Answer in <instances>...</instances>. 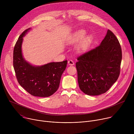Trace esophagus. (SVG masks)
Returning <instances> with one entry per match:
<instances>
[{
	"label": "esophagus",
	"mask_w": 134,
	"mask_h": 134,
	"mask_svg": "<svg viewBox=\"0 0 134 134\" xmlns=\"http://www.w3.org/2000/svg\"><path fill=\"white\" fill-rule=\"evenodd\" d=\"M68 64L69 65H74V62L72 60H69L68 61Z\"/></svg>",
	"instance_id": "obj_1"
}]
</instances>
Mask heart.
<instances>
[{"instance_id": "heart-1", "label": "heart", "mask_w": 134, "mask_h": 134, "mask_svg": "<svg viewBox=\"0 0 134 134\" xmlns=\"http://www.w3.org/2000/svg\"><path fill=\"white\" fill-rule=\"evenodd\" d=\"M86 35V32L84 30H80L76 31L71 38L70 43H77L82 40L78 47V49L80 51L86 50L90 46L91 41V37L88 36L85 37Z\"/></svg>"}]
</instances>
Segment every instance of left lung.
I'll list each match as a JSON object with an SVG mask.
<instances>
[{
    "label": "left lung",
    "instance_id": "8db88e82",
    "mask_svg": "<svg viewBox=\"0 0 134 134\" xmlns=\"http://www.w3.org/2000/svg\"><path fill=\"white\" fill-rule=\"evenodd\" d=\"M79 87L88 95L105 93L118 80L122 60L120 43L110 30L100 45L77 57Z\"/></svg>",
    "mask_w": 134,
    "mask_h": 134
}]
</instances>
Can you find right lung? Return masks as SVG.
Masks as SVG:
<instances>
[{
    "label": "right lung",
    "mask_w": 134,
    "mask_h": 134,
    "mask_svg": "<svg viewBox=\"0 0 134 134\" xmlns=\"http://www.w3.org/2000/svg\"><path fill=\"white\" fill-rule=\"evenodd\" d=\"M28 29L19 36L13 51V67L20 85L35 97H48L58 89L62 75L66 69L67 60L50 63L35 67L23 58L21 46L23 37Z\"/></svg>",
    "instance_id": "add662e5"
}]
</instances>
